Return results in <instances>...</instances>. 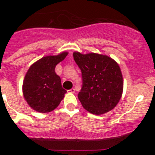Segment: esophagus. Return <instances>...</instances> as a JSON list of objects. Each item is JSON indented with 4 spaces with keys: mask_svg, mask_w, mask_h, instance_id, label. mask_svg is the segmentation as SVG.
Segmentation results:
<instances>
[{
    "mask_svg": "<svg viewBox=\"0 0 155 155\" xmlns=\"http://www.w3.org/2000/svg\"><path fill=\"white\" fill-rule=\"evenodd\" d=\"M68 91L69 92V93H75V89L71 88V89H70V90H68Z\"/></svg>",
    "mask_w": 155,
    "mask_h": 155,
    "instance_id": "1",
    "label": "esophagus"
}]
</instances>
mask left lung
<instances>
[{
  "label": "left lung",
  "mask_w": 155,
  "mask_h": 155,
  "mask_svg": "<svg viewBox=\"0 0 155 155\" xmlns=\"http://www.w3.org/2000/svg\"><path fill=\"white\" fill-rule=\"evenodd\" d=\"M82 72V86L78 97L82 107L94 115L113 109L121 99L123 78L118 64L107 55L73 53Z\"/></svg>",
  "instance_id": "left-lung-1"
}]
</instances>
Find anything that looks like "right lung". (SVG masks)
I'll list each match as a JSON object with an SVG mask.
<instances>
[{
  "label": "right lung",
  "instance_id": "add662e5",
  "mask_svg": "<svg viewBox=\"0 0 155 155\" xmlns=\"http://www.w3.org/2000/svg\"><path fill=\"white\" fill-rule=\"evenodd\" d=\"M62 52L42 58L30 67L23 82V94L28 105L41 113L51 112L60 104L67 91L54 69L68 55Z\"/></svg>",
  "mask_w": 155,
  "mask_h": 155
}]
</instances>
